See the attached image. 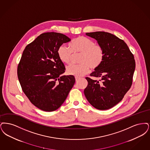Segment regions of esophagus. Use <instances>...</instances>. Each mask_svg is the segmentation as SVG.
I'll return each instance as SVG.
<instances>
[{"mask_svg": "<svg viewBox=\"0 0 150 150\" xmlns=\"http://www.w3.org/2000/svg\"><path fill=\"white\" fill-rule=\"evenodd\" d=\"M75 79H76V82H77V81H78V80H79V77H75Z\"/></svg>", "mask_w": 150, "mask_h": 150, "instance_id": "1", "label": "esophagus"}]
</instances>
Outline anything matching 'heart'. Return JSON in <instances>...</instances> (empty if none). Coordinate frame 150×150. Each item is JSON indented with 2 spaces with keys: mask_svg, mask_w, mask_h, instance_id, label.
I'll list each match as a JSON object with an SVG mask.
<instances>
[{
  "mask_svg": "<svg viewBox=\"0 0 150 150\" xmlns=\"http://www.w3.org/2000/svg\"><path fill=\"white\" fill-rule=\"evenodd\" d=\"M67 46L61 45L58 50V55L61 62L69 64L73 54H80L79 64H71L66 68L67 73L75 77H81L90 71L95 70L102 64L104 52L101 46L95 44L92 40L85 36H78L74 39Z\"/></svg>",
  "mask_w": 150,
  "mask_h": 150,
  "instance_id": "b5f03b06",
  "label": "heart"
}]
</instances>
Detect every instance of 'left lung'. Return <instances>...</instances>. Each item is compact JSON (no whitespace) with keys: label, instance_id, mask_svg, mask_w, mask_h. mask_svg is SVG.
I'll list each match as a JSON object with an SVG mask.
<instances>
[{"label":"left lung","instance_id":"obj_1","mask_svg":"<svg viewBox=\"0 0 150 150\" xmlns=\"http://www.w3.org/2000/svg\"><path fill=\"white\" fill-rule=\"evenodd\" d=\"M98 41L104 52L101 65L90 76L101 80L86 77L88 85L85 96L95 108L104 110L118 104L130 89L136 67L133 54L123 40L103 31L86 33Z\"/></svg>","mask_w":150,"mask_h":150}]
</instances>
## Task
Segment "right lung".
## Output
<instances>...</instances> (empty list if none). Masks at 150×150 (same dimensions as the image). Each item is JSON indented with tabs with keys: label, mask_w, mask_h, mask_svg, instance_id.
Segmentation results:
<instances>
[{
	"label": "right lung",
	"mask_w": 150,
	"mask_h": 150,
	"mask_svg": "<svg viewBox=\"0 0 150 150\" xmlns=\"http://www.w3.org/2000/svg\"><path fill=\"white\" fill-rule=\"evenodd\" d=\"M70 41L60 33H43L23 52L18 78L26 96L40 110L58 109L75 83L73 76H62L65 67L58 55L59 47Z\"/></svg>",
	"instance_id": "right-lung-1"
}]
</instances>
